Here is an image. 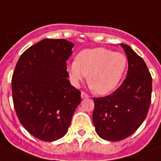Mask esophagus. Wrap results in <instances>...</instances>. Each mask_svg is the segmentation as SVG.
<instances>
[{
  "mask_svg": "<svg viewBox=\"0 0 161 161\" xmlns=\"http://www.w3.org/2000/svg\"><path fill=\"white\" fill-rule=\"evenodd\" d=\"M81 98L82 99H86V98H88L89 97V95H87V94H86V93H84V92H81Z\"/></svg>",
  "mask_w": 161,
  "mask_h": 161,
  "instance_id": "obj_1",
  "label": "esophagus"
}]
</instances>
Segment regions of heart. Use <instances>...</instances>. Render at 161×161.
Masks as SVG:
<instances>
[{
	"instance_id": "heart-1",
	"label": "heart",
	"mask_w": 161,
	"mask_h": 161,
	"mask_svg": "<svg viewBox=\"0 0 161 161\" xmlns=\"http://www.w3.org/2000/svg\"><path fill=\"white\" fill-rule=\"evenodd\" d=\"M125 54L98 47L83 50L75 60L67 63L71 81L78 86L87 76L88 85L98 95L113 91L123 79L127 67Z\"/></svg>"
}]
</instances>
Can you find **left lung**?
<instances>
[{
	"instance_id": "8db88e82",
	"label": "left lung",
	"mask_w": 161,
	"mask_h": 161,
	"mask_svg": "<svg viewBox=\"0 0 161 161\" xmlns=\"http://www.w3.org/2000/svg\"><path fill=\"white\" fill-rule=\"evenodd\" d=\"M128 72L120 87L105 97L94 98L93 123L100 138L111 142L133 134L146 119L152 96V76L146 63L129 45L120 44Z\"/></svg>"
}]
</instances>
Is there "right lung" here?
I'll return each instance as SVG.
<instances>
[{
  "instance_id": "1",
  "label": "right lung",
  "mask_w": 161,
  "mask_h": 161,
  "mask_svg": "<svg viewBox=\"0 0 161 161\" xmlns=\"http://www.w3.org/2000/svg\"><path fill=\"white\" fill-rule=\"evenodd\" d=\"M73 43L45 38L27 49L12 76V96L20 123L32 136L53 142L68 130L80 92L71 85L66 60Z\"/></svg>"
}]
</instances>
